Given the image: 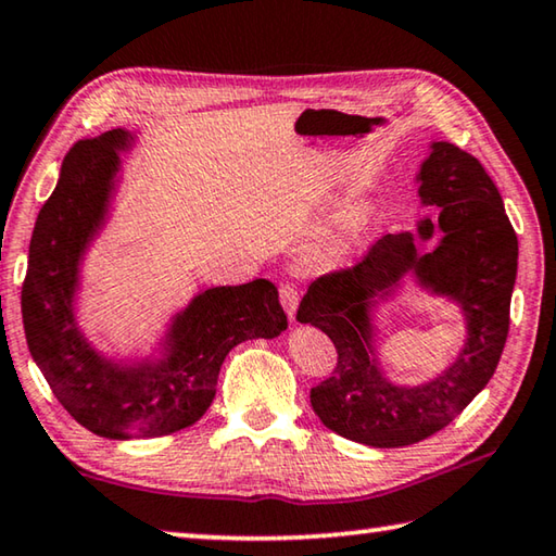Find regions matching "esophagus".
Instances as JSON below:
<instances>
[{"label":"esophagus","instance_id":"34e87169","mask_svg":"<svg viewBox=\"0 0 556 556\" xmlns=\"http://www.w3.org/2000/svg\"><path fill=\"white\" fill-rule=\"evenodd\" d=\"M299 287L294 281H281L279 285V299H281V306H285V312L289 314L291 321L296 318V306H299Z\"/></svg>","mask_w":556,"mask_h":556}]
</instances>
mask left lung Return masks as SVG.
Here are the masks:
<instances>
[{
    "label": "left lung",
    "instance_id": "8db88e82",
    "mask_svg": "<svg viewBox=\"0 0 556 556\" xmlns=\"http://www.w3.org/2000/svg\"><path fill=\"white\" fill-rule=\"evenodd\" d=\"M419 181L437 218L421 220L417 232L429 240L441 228L439 248L417 255L412 232L384 235L353 267L314 279L296 308V321L321 328L338 353L331 378L312 388L314 412L336 434L375 448L417 444L454 421L493 378L510 328L517 235L493 178L473 154L434 142ZM409 268L465 306L469 341L437 381L394 389L369 357L367 306Z\"/></svg>",
    "mask_w": 556,
    "mask_h": 556
}]
</instances>
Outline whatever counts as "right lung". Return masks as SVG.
Segmentation results:
<instances>
[{
    "label": "right lung",
    "instance_id": "right-lung-1",
    "mask_svg": "<svg viewBox=\"0 0 556 556\" xmlns=\"http://www.w3.org/2000/svg\"><path fill=\"white\" fill-rule=\"evenodd\" d=\"M129 135L110 129L80 139L36 218L22 318L29 351L55 400L71 417L105 439L166 437L199 421L215 397L218 372L235 345L275 338L287 328L277 287L255 279L215 287L193 299L168 336L162 365H115L92 351L73 321L78 260L105 218L117 149Z\"/></svg>",
    "mask_w": 556,
    "mask_h": 556
}]
</instances>
